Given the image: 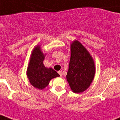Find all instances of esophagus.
Segmentation results:
<instances>
[{"label": "esophagus", "mask_w": 120, "mask_h": 120, "mask_svg": "<svg viewBox=\"0 0 120 120\" xmlns=\"http://www.w3.org/2000/svg\"><path fill=\"white\" fill-rule=\"evenodd\" d=\"M58 74H59V75H60V76H62V71H60H60H58Z\"/></svg>", "instance_id": "1"}]
</instances>
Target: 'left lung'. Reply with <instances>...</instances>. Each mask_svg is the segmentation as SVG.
Instances as JSON below:
<instances>
[{
	"label": "left lung",
	"mask_w": 120,
	"mask_h": 120,
	"mask_svg": "<svg viewBox=\"0 0 120 120\" xmlns=\"http://www.w3.org/2000/svg\"><path fill=\"white\" fill-rule=\"evenodd\" d=\"M96 73L93 57L78 40L70 43V58L66 78L72 92L83 93L90 86Z\"/></svg>",
	"instance_id": "obj_1"
}]
</instances>
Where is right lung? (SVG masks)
Listing matches in <instances>:
<instances>
[{"mask_svg":"<svg viewBox=\"0 0 120 120\" xmlns=\"http://www.w3.org/2000/svg\"><path fill=\"white\" fill-rule=\"evenodd\" d=\"M46 54L42 52L40 45L36 46L32 50L26 75L30 84L36 89L42 90L48 86L52 79L60 76L52 68H47L43 64Z\"/></svg>","mask_w":120,"mask_h":120,"instance_id":"add662e5","label":"right lung"}]
</instances>
